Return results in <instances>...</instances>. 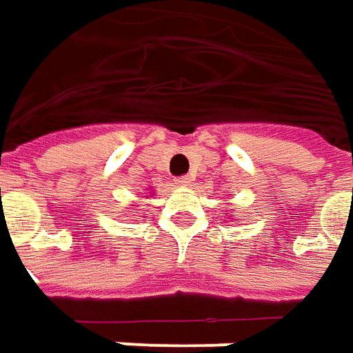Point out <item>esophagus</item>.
<instances>
[{
  "label": "esophagus",
  "mask_w": 353,
  "mask_h": 353,
  "mask_svg": "<svg viewBox=\"0 0 353 353\" xmlns=\"http://www.w3.org/2000/svg\"><path fill=\"white\" fill-rule=\"evenodd\" d=\"M174 184H176V186H181V188H186V186H190L192 184V176H188V174L179 176V179L174 181Z\"/></svg>",
  "instance_id": "34e87169"
}]
</instances>
